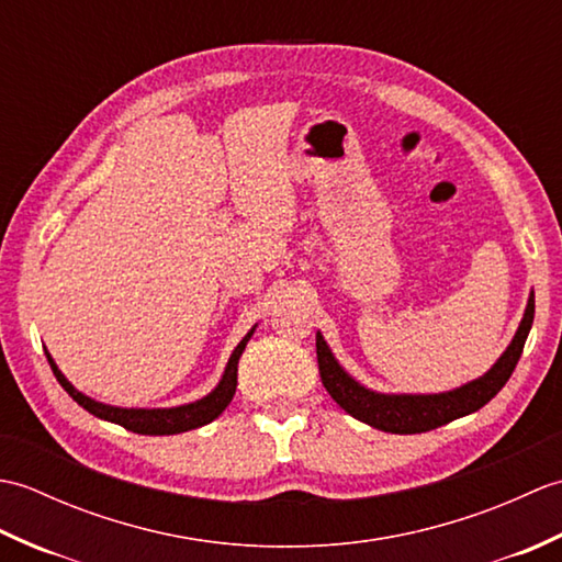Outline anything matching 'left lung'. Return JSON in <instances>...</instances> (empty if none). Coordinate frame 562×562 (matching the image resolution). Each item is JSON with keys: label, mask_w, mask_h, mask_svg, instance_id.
I'll use <instances>...</instances> for the list:
<instances>
[{"label": "left lung", "mask_w": 562, "mask_h": 562, "mask_svg": "<svg viewBox=\"0 0 562 562\" xmlns=\"http://www.w3.org/2000/svg\"><path fill=\"white\" fill-rule=\"evenodd\" d=\"M531 324L533 294L529 296L527 312H524L515 340L509 342V348L493 364L491 372L449 393H432V396H389V393L369 391L357 384L352 376L345 374V369L336 362V357L328 350V345L321 333H316L318 372L326 391L330 393V398L336 401L345 413L357 417V420L393 435L427 432V429L441 427L457 420V417L475 413L483 408L487 401L497 396V391L507 384V379L515 372Z\"/></svg>", "instance_id": "8db88e82"}]
</instances>
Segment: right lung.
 <instances>
[{
	"label": "right lung",
	"mask_w": 562,
	"mask_h": 562,
	"mask_svg": "<svg viewBox=\"0 0 562 562\" xmlns=\"http://www.w3.org/2000/svg\"><path fill=\"white\" fill-rule=\"evenodd\" d=\"M256 328H250V333H246V338L236 345V350L229 357V364L224 369V376L220 381V386L214 389L210 396L200 398L195 403L188 405H178V408H113V405H105L93 401L89 396H83L69 381L59 372L57 364L53 362V357L47 355V362L53 367V374L59 381L71 398H75L81 408H87L91 415L101 417V420H109L115 425H123L130 432L137 435H178V432H188V429H195L212 423L214 417H220L224 413L226 405L232 403L234 393H236V372H238V357L246 350V342L254 336Z\"/></svg>",
	"instance_id": "add662e5"
}]
</instances>
